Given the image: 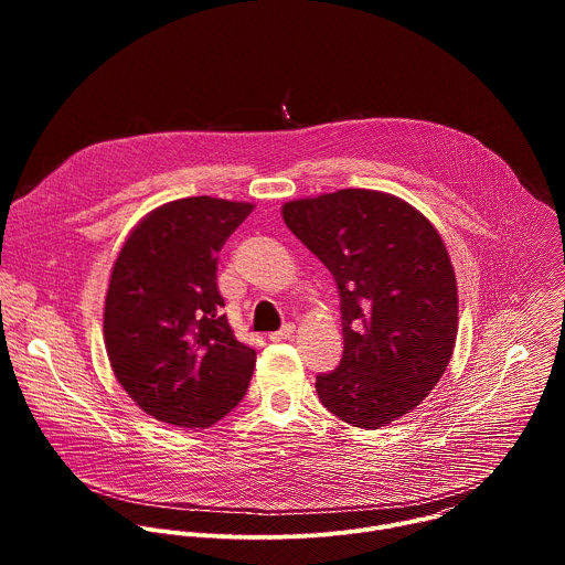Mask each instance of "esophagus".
<instances>
[{
	"label": "esophagus",
	"instance_id": "esophagus-1",
	"mask_svg": "<svg viewBox=\"0 0 565 565\" xmlns=\"http://www.w3.org/2000/svg\"><path fill=\"white\" fill-rule=\"evenodd\" d=\"M292 333H295V324H292V321H288V324H284L279 331L270 333L268 340H270V342H284V340H288Z\"/></svg>",
	"mask_w": 565,
	"mask_h": 565
}]
</instances>
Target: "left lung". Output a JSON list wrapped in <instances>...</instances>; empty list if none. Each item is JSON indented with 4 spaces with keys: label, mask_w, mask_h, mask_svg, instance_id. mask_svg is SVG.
I'll return each mask as SVG.
<instances>
[{
    "label": "left lung",
    "mask_w": 565,
    "mask_h": 565,
    "mask_svg": "<svg viewBox=\"0 0 565 565\" xmlns=\"http://www.w3.org/2000/svg\"><path fill=\"white\" fill-rule=\"evenodd\" d=\"M281 214L340 290L344 355L317 375L319 402L353 427H386L420 405L454 353L458 288L443 238L375 190L290 201Z\"/></svg>",
    "instance_id": "left-lung-1"
}]
</instances>
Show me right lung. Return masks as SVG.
Segmentation results:
<instances>
[{
  "instance_id": "1",
  "label": "right lung",
  "mask_w": 565,
  "mask_h": 565,
  "mask_svg": "<svg viewBox=\"0 0 565 565\" xmlns=\"http://www.w3.org/2000/svg\"><path fill=\"white\" fill-rule=\"evenodd\" d=\"M253 203L190 196L149 212L127 236L105 299V347L136 405L177 427H212L253 377L216 286V255Z\"/></svg>"
}]
</instances>
